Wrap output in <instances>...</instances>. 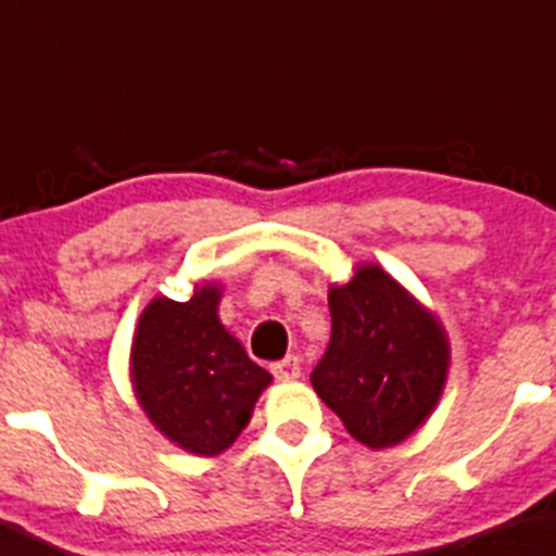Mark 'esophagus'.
<instances>
[{
	"mask_svg": "<svg viewBox=\"0 0 556 556\" xmlns=\"http://www.w3.org/2000/svg\"><path fill=\"white\" fill-rule=\"evenodd\" d=\"M271 372H274V378H277V381H282V383L298 381V378H301V359H298L295 354L285 356L282 362H274Z\"/></svg>",
	"mask_w": 556,
	"mask_h": 556,
	"instance_id": "obj_1",
	"label": "esophagus"
}]
</instances>
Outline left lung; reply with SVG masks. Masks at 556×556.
I'll return each mask as SVG.
<instances>
[{"label": "left lung", "instance_id": "1", "mask_svg": "<svg viewBox=\"0 0 556 556\" xmlns=\"http://www.w3.org/2000/svg\"><path fill=\"white\" fill-rule=\"evenodd\" d=\"M332 332L312 372L319 400L372 450L405 442L434 413L447 381L440 319L376 263L327 293Z\"/></svg>", "mask_w": 556, "mask_h": 556}]
</instances>
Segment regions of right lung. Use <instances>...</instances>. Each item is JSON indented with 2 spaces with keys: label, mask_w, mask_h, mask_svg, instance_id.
<instances>
[{
  "label": "right lung",
  "mask_w": 556,
  "mask_h": 556,
  "mask_svg": "<svg viewBox=\"0 0 556 556\" xmlns=\"http://www.w3.org/2000/svg\"><path fill=\"white\" fill-rule=\"evenodd\" d=\"M220 285H197L186 303L160 295L143 308L130 378L151 424L194 455H218L250 424L271 376L220 325Z\"/></svg>",
  "instance_id": "obj_1"
}]
</instances>
